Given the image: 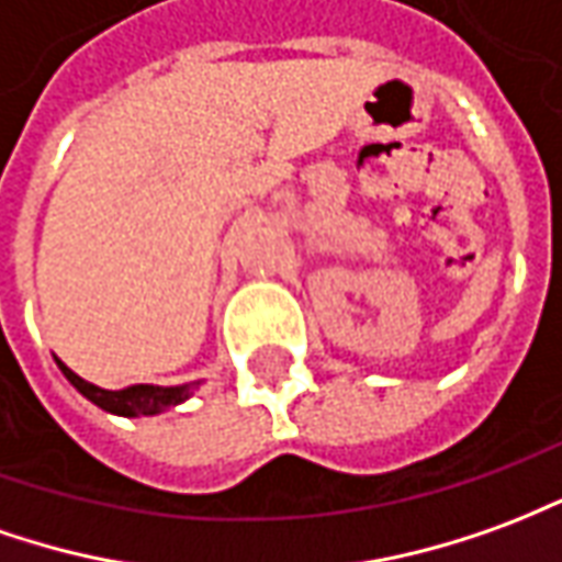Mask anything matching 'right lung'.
<instances>
[{
  "label": "right lung",
  "mask_w": 562,
  "mask_h": 562,
  "mask_svg": "<svg viewBox=\"0 0 562 562\" xmlns=\"http://www.w3.org/2000/svg\"><path fill=\"white\" fill-rule=\"evenodd\" d=\"M59 363V360H57ZM63 375L69 378L71 387H78V393H83L90 402H97L99 408H105L111 415L135 417V415H157V412H166L178 402H184L196 384H184V387H150V384H133V387L123 390H102L90 381H83L71 372L69 366L59 363Z\"/></svg>",
  "instance_id": "add662e5"
}]
</instances>
